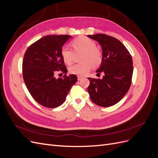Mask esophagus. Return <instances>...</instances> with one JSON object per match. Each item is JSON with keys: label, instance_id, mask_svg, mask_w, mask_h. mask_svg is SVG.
Listing matches in <instances>:
<instances>
[{"label": "esophagus", "instance_id": "34e87169", "mask_svg": "<svg viewBox=\"0 0 158 158\" xmlns=\"http://www.w3.org/2000/svg\"><path fill=\"white\" fill-rule=\"evenodd\" d=\"M82 78H83V77H82V76H78V80H80L82 79Z\"/></svg>", "mask_w": 158, "mask_h": 158}]
</instances>
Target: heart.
<instances>
[{
	"label": "heart",
	"mask_w": 158,
	"mask_h": 158,
	"mask_svg": "<svg viewBox=\"0 0 158 158\" xmlns=\"http://www.w3.org/2000/svg\"><path fill=\"white\" fill-rule=\"evenodd\" d=\"M73 50L69 47H63L61 49L60 54L64 63L70 64L73 63L75 53H82L80 60L82 63L76 64L69 68V72L73 74L83 76L87 74L93 68H97L101 65L103 60L102 52L97 48L95 43L85 36L76 38L71 42Z\"/></svg>",
	"instance_id": "b5f03b06"
}]
</instances>
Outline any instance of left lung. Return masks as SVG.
Returning <instances> with one entry per match:
<instances>
[{"label":"left lung","instance_id":"left-lung-1","mask_svg":"<svg viewBox=\"0 0 158 158\" xmlns=\"http://www.w3.org/2000/svg\"><path fill=\"white\" fill-rule=\"evenodd\" d=\"M102 46L103 60L97 74L102 79L88 78V92L93 103L100 107L114 106L125 96L131 85L133 73L132 56L122 43L103 33L88 35Z\"/></svg>","mask_w":158,"mask_h":158}]
</instances>
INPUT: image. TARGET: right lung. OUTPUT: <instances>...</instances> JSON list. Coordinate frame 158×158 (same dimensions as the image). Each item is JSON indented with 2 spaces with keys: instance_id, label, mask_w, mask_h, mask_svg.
I'll return each instance as SVG.
<instances>
[{
  "instance_id": "right-lung-1",
  "label": "right lung",
  "mask_w": 158,
  "mask_h": 158,
  "mask_svg": "<svg viewBox=\"0 0 158 158\" xmlns=\"http://www.w3.org/2000/svg\"><path fill=\"white\" fill-rule=\"evenodd\" d=\"M70 35H51L41 38L27 49L22 63V74L32 98L41 106L55 108L63 104L72 86L77 82L75 74L66 76L67 69L60 51ZM65 74L56 79L57 72Z\"/></svg>"
}]
</instances>
